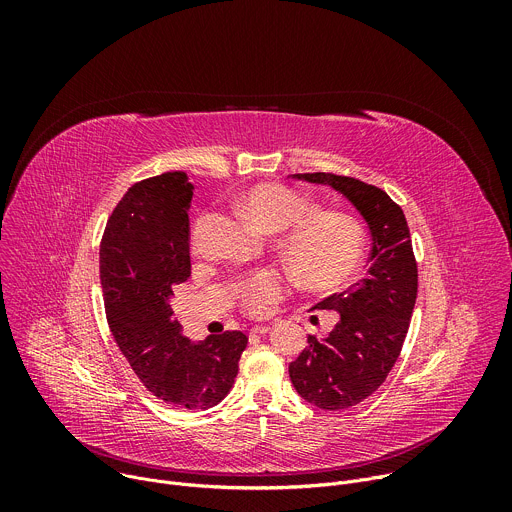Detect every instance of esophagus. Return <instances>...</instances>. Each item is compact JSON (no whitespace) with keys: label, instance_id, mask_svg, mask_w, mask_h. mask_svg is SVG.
Listing matches in <instances>:
<instances>
[{"label":"esophagus","instance_id":"34e87169","mask_svg":"<svg viewBox=\"0 0 512 512\" xmlns=\"http://www.w3.org/2000/svg\"><path fill=\"white\" fill-rule=\"evenodd\" d=\"M269 326H253L251 328V336H259V334H267Z\"/></svg>","mask_w":512,"mask_h":512}]
</instances>
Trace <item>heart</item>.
<instances>
[{
    "mask_svg": "<svg viewBox=\"0 0 512 512\" xmlns=\"http://www.w3.org/2000/svg\"><path fill=\"white\" fill-rule=\"evenodd\" d=\"M243 210L269 233L285 231L283 255L300 279L316 285L336 283L360 261L364 231L344 212H314L300 192L281 184H261L241 198ZM202 221L198 223L200 229ZM287 281L273 269H261L235 285V296L251 314H267L285 296Z\"/></svg>",
    "mask_w": 512,
    "mask_h": 512,
    "instance_id": "1",
    "label": "heart"
}]
</instances>
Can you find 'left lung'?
Wrapping results in <instances>:
<instances>
[{
  "instance_id": "obj_1",
  "label": "left lung",
  "mask_w": 512,
  "mask_h": 512,
  "mask_svg": "<svg viewBox=\"0 0 512 512\" xmlns=\"http://www.w3.org/2000/svg\"><path fill=\"white\" fill-rule=\"evenodd\" d=\"M294 178L346 196L373 237L367 275L312 306L338 312V324L326 338L310 334L289 364V379L308 403L340 411L371 397L397 362L417 298V263L405 214L385 190L326 172Z\"/></svg>"
}]
</instances>
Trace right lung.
<instances>
[{"instance_id": "right-lung-1", "label": "right lung", "mask_w": 512, "mask_h": 512, "mask_svg": "<svg viewBox=\"0 0 512 512\" xmlns=\"http://www.w3.org/2000/svg\"><path fill=\"white\" fill-rule=\"evenodd\" d=\"M192 184L166 172L133 184L101 241V285L111 334L137 379L176 409H208L235 385L247 336L227 330L192 344L170 298L190 277Z\"/></svg>"}]
</instances>
